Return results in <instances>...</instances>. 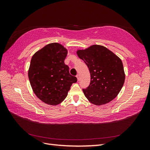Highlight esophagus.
Masks as SVG:
<instances>
[{
	"label": "esophagus",
	"instance_id": "34e87169",
	"mask_svg": "<svg viewBox=\"0 0 150 150\" xmlns=\"http://www.w3.org/2000/svg\"><path fill=\"white\" fill-rule=\"evenodd\" d=\"M76 78H77V79H78V81H79V79H80V76L79 74H77L76 75Z\"/></svg>",
	"mask_w": 150,
	"mask_h": 150
}]
</instances>
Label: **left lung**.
I'll return each mask as SVG.
<instances>
[{
	"label": "left lung",
	"instance_id": "1",
	"mask_svg": "<svg viewBox=\"0 0 150 150\" xmlns=\"http://www.w3.org/2000/svg\"><path fill=\"white\" fill-rule=\"evenodd\" d=\"M87 65L91 75L88 87L83 89L84 96L95 105H103L114 99L125 83V74L120 59L106 47L93 45L77 51Z\"/></svg>",
	"mask_w": 150,
	"mask_h": 150
}]
</instances>
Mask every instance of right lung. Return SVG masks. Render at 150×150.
<instances>
[{
    "label": "right lung",
    "mask_w": 150,
    "mask_h": 150,
    "mask_svg": "<svg viewBox=\"0 0 150 150\" xmlns=\"http://www.w3.org/2000/svg\"><path fill=\"white\" fill-rule=\"evenodd\" d=\"M67 51L62 45H46L31 59L28 76L31 87L37 97L50 105L60 104L67 96L76 77L69 73L64 60Z\"/></svg>",
    "instance_id": "1"
}]
</instances>
